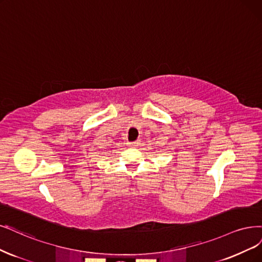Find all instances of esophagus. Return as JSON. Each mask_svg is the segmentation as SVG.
I'll list each match as a JSON object with an SVG mask.
<instances>
[{
    "instance_id": "esophagus-1",
    "label": "esophagus",
    "mask_w": 262,
    "mask_h": 262,
    "mask_svg": "<svg viewBox=\"0 0 262 262\" xmlns=\"http://www.w3.org/2000/svg\"><path fill=\"white\" fill-rule=\"evenodd\" d=\"M139 144H140V143H139L138 141H135V142H129L128 145H129L130 147H138Z\"/></svg>"
}]
</instances>
